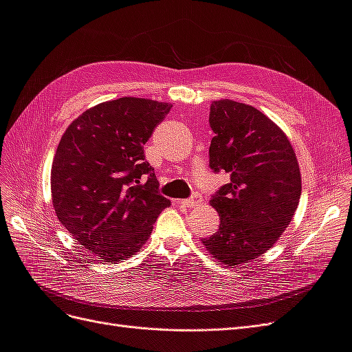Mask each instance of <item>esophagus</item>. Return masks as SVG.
Wrapping results in <instances>:
<instances>
[{
	"label": "esophagus",
	"mask_w": 352,
	"mask_h": 352,
	"mask_svg": "<svg viewBox=\"0 0 352 352\" xmlns=\"http://www.w3.org/2000/svg\"><path fill=\"white\" fill-rule=\"evenodd\" d=\"M176 204H179V206H185V207H197V206H199L201 202H202V198H201V195H194L192 198H189V199H176L175 201Z\"/></svg>",
	"instance_id": "1"
}]
</instances>
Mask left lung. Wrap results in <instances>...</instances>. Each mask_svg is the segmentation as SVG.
Instances as JSON below:
<instances>
[{"label": "left lung", "mask_w": 352, "mask_h": 352, "mask_svg": "<svg viewBox=\"0 0 352 352\" xmlns=\"http://www.w3.org/2000/svg\"><path fill=\"white\" fill-rule=\"evenodd\" d=\"M210 167L230 175L210 199L220 225L202 245L219 263L241 265L269 251L289 226L301 198V173L286 133L252 105L212 101Z\"/></svg>", "instance_id": "1"}]
</instances>
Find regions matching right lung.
<instances>
[{
    "instance_id": "add662e5",
    "label": "right lung",
    "mask_w": 352,
    "mask_h": 352,
    "mask_svg": "<svg viewBox=\"0 0 352 352\" xmlns=\"http://www.w3.org/2000/svg\"><path fill=\"white\" fill-rule=\"evenodd\" d=\"M170 109L150 98L104 101L61 136L51 167L52 207L70 235L101 261L131 258L170 206L144 155Z\"/></svg>"
}]
</instances>
